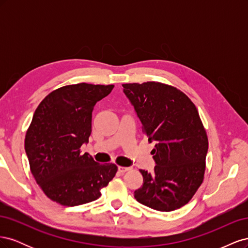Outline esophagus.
I'll return each instance as SVG.
<instances>
[{
	"instance_id": "34e87169",
	"label": "esophagus",
	"mask_w": 248,
	"mask_h": 248,
	"mask_svg": "<svg viewBox=\"0 0 248 248\" xmlns=\"http://www.w3.org/2000/svg\"><path fill=\"white\" fill-rule=\"evenodd\" d=\"M129 170H130V168H127V167H118V170L120 172H125V171Z\"/></svg>"
}]
</instances>
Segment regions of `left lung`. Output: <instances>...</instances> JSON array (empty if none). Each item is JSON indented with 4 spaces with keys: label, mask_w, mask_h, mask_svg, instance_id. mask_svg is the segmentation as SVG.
<instances>
[{
    "label": "left lung",
    "mask_w": 248,
    "mask_h": 248,
    "mask_svg": "<svg viewBox=\"0 0 248 248\" xmlns=\"http://www.w3.org/2000/svg\"><path fill=\"white\" fill-rule=\"evenodd\" d=\"M150 142L154 171L144 178L134 198L157 211L170 212L188 202L204 180L208 137L193 102L177 88L158 81L124 84Z\"/></svg>",
    "instance_id": "1"
}]
</instances>
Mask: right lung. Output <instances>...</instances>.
Instances as JSON below:
<instances>
[{"label": "right lung", "mask_w": 248, "mask_h": 248, "mask_svg": "<svg viewBox=\"0 0 248 248\" xmlns=\"http://www.w3.org/2000/svg\"><path fill=\"white\" fill-rule=\"evenodd\" d=\"M114 85L81 82L59 88L36 108L26 134L30 169L46 196L63 206L95 201L115 177L114 163L100 164L80 147L92 131V111Z\"/></svg>", "instance_id": "1"}]
</instances>
